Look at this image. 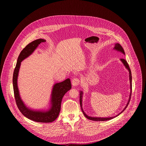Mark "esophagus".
<instances>
[{"label":"esophagus","mask_w":146,"mask_h":146,"mask_svg":"<svg viewBox=\"0 0 146 146\" xmlns=\"http://www.w3.org/2000/svg\"><path fill=\"white\" fill-rule=\"evenodd\" d=\"M80 83L79 79L78 78H74L72 80V84L73 86H78Z\"/></svg>","instance_id":"obj_1"}]
</instances>
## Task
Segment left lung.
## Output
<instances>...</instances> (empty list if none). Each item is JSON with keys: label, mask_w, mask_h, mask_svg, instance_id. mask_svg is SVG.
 <instances>
[{"label": "left lung", "mask_w": 146, "mask_h": 146, "mask_svg": "<svg viewBox=\"0 0 146 146\" xmlns=\"http://www.w3.org/2000/svg\"><path fill=\"white\" fill-rule=\"evenodd\" d=\"M114 49L119 51V52H121V53H123L124 54H125V52L124 50V49L123 48V47L121 46V45L119 44V43H116L115 44V46H114ZM120 61L122 62V63L124 64V65L125 66V67L126 68V69L128 70L129 71V80H130V96H129V100H128V102L127 103V104L126 105V106L125 107V108H124V110L121 111V112H120V113H119L118 115H117L116 116H113V117H91V116H88L83 111V107H82V97H83V92L82 91H80V106H81V108H82V110L83 112V114L84 115V116L89 120H93V121H107V120H111L117 116H119L120 113H121L127 107V106H128V104H129V102H130V98H131V89H132V78H131V70H130V68L129 66V64L128 63H127V62L126 61V60L123 59V58H121L120 59Z\"/></svg>", "instance_id": "8db88e82"}]
</instances>
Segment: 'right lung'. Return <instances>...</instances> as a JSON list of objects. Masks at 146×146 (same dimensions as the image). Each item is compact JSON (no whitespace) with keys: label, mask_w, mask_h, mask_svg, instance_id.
<instances>
[{"label":"right lung","mask_w":146,"mask_h":146,"mask_svg":"<svg viewBox=\"0 0 146 146\" xmlns=\"http://www.w3.org/2000/svg\"><path fill=\"white\" fill-rule=\"evenodd\" d=\"M42 39H36L27 44L23 49L18 57L17 64L13 75V86L15 98L17 106L21 113L29 119L39 123H52L59 115L61 110V104L63 97L65 93L71 88L70 79H67L62 82L55 84L53 85L51 94V107L48 111H35L30 109L21 100L17 86V79L21 62L31 55L41 42H45Z\"/></svg>","instance_id":"right-lung-1"}]
</instances>
